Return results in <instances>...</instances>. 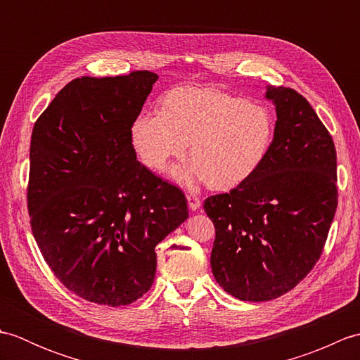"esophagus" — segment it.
Instances as JSON below:
<instances>
[{
    "label": "esophagus",
    "mask_w": 360,
    "mask_h": 360,
    "mask_svg": "<svg viewBox=\"0 0 360 360\" xmlns=\"http://www.w3.org/2000/svg\"><path fill=\"white\" fill-rule=\"evenodd\" d=\"M187 202H188V207L192 210H198L201 207V200L196 195H192V193L187 195Z\"/></svg>",
    "instance_id": "obj_1"
}]
</instances>
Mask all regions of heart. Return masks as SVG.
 <instances>
[{"label": "heart", "mask_w": 360, "mask_h": 360, "mask_svg": "<svg viewBox=\"0 0 360 360\" xmlns=\"http://www.w3.org/2000/svg\"><path fill=\"white\" fill-rule=\"evenodd\" d=\"M274 141V119L264 106L212 88L168 93L162 110L143 112L131 127V143L151 170L186 155L173 178L186 186L205 182L224 190L241 184L263 165Z\"/></svg>", "instance_id": "heart-1"}]
</instances>
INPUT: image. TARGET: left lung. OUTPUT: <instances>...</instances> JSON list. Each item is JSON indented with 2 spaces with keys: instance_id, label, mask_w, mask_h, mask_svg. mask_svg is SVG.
<instances>
[{
  "instance_id": "8db88e82",
  "label": "left lung",
  "mask_w": 360,
  "mask_h": 360,
  "mask_svg": "<svg viewBox=\"0 0 360 360\" xmlns=\"http://www.w3.org/2000/svg\"><path fill=\"white\" fill-rule=\"evenodd\" d=\"M277 111L269 155L204 210L215 226L213 277L227 294L266 302L295 288L322 255L338 209L333 137L292 88L267 86Z\"/></svg>"
}]
</instances>
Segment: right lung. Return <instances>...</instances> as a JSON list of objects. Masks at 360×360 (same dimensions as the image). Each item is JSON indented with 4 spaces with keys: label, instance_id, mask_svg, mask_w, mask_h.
I'll return each mask as SVG.
<instances>
[{
    "label": "right lung",
    "instance_id": "right-lung-1",
    "mask_svg": "<svg viewBox=\"0 0 360 360\" xmlns=\"http://www.w3.org/2000/svg\"><path fill=\"white\" fill-rule=\"evenodd\" d=\"M158 75L82 77L30 139L27 210L53 275L88 302L129 304L151 288L156 246L188 218L182 190L136 158L131 127Z\"/></svg>",
    "mask_w": 360,
    "mask_h": 360
}]
</instances>
